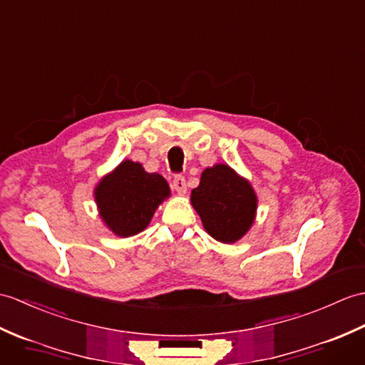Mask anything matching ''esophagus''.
Returning <instances> with one entry per match:
<instances>
[{"label":"esophagus","mask_w":365,"mask_h":365,"mask_svg":"<svg viewBox=\"0 0 365 365\" xmlns=\"http://www.w3.org/2000/svg\"><path fill=\"white\" fill-rule=\"evenodd\" d=\"M173 190L177 191L179 194H185L186 192V180L183 175H175L174 180H173Z\"/></svg>","instance_id":"1"}]
</instances>
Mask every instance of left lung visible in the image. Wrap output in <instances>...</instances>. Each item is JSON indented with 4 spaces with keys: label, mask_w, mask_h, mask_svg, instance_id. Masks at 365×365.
<instances>
[{
    "label": "left lung",
    "mask_w": 365,
    "mask_h": 365,
    "mask_svg": "<svg viewBox=\"0 0 365 365\" xmlns=\"http://www.w3.org/2000/svg\"><path fill=\"white\" fill-rule=\"evenodd\" d=\"M191 203L205 230L221 242L242 238L257 211V196L249 182L225 165L203 171L200 185L191 192Z\"/></svg>",
    "instance_id": "left-lung-1"
}]
</instances>
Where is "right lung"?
<instances>
[{
    "label": "right lung",
    "mask_w": 365,
    "mask_h": 365,
    "mask_svg": "<svg viewBox=\"0 0 365 365\" xmlns=\"http://www.w3.org/2000/svg\"><path fill=\"white\" fill-rule=\"evenodd\" d=\"M95 194L110 230L132 236L148 227L158 203L169 196V186L160 174H149L140 163L125 160L98 185Z\"/></svg>",
    "instance_id": "add662e5"
}]
</instances>
